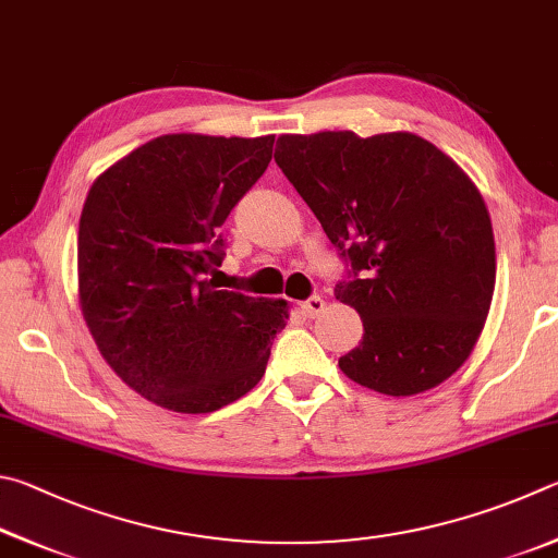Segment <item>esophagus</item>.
I'll return each instance as SVG.
<instances>
[{
  "label": "esophagus",
  "mask_w": 558,
  "mask_h": 558,
  "mask_svg": "<svg viewBox=\"0 0 558 558\" xmlns=\"http://www.w3.org/2000/svg\"><path fill=\"white\" fill-rule=\"evenodd\" d=\"M324 308H326V301L320 296H311L304 301V304H301V311H304V316H308V318L320 316L324 314Z\"/></svg>",
  "instance_id": "34e87169"
}]
</instances>
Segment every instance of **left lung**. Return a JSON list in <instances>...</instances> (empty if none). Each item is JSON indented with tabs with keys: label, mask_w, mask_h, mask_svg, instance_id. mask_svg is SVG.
I'll use <instances>...</instances> for the list:
<instances>
[{
	"label": "left lung",
	"mask_w": 558,
	"mask_h": 558,
	"mask_svg": "<svg viewBox=\"0 0 558 558\" xmlns=\"http://www.w3.org/2000/svg\"><path fill=\"white\" fill-rule=\"evenodd\" d=\"M274 161L353 264L336 299L365 333L338 367L389 397L446 383L495 291L493 222L471 175L412 132L281 134Z\"/></svg>",
	"instance_id": "left-lung-1"
}]
</instances>
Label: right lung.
Returning <instances> with one entry per match:
<instances>
[{
  "label": "right lung",
  "mask_w": 558,
  "mask_h": 558,
  "mask_svg": "<svg viewBox=\"0 0 558 558\" xmlns=\"http://www.w3.org/2000/svg\"><path fill=\"white\" fill-rule=\"evenodd\" d=\"M274 134H163L87 191L77 299L114 375L156 407L208 414L259 383L284 299L215 289L218 228L271 161Z\"/></svg>",
  "instance_id": "right-lung-1"
}]
</instances>
